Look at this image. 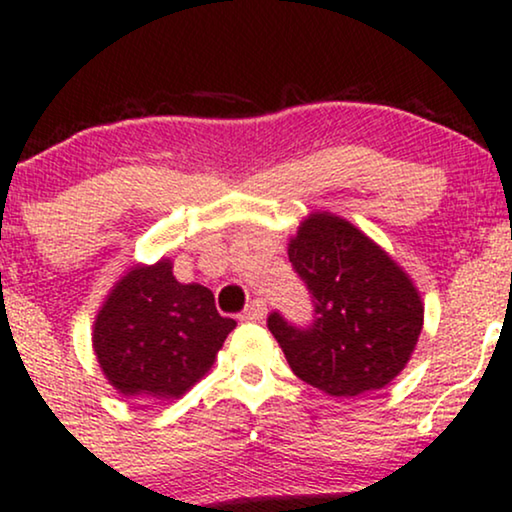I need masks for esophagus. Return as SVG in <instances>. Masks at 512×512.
<instances>
[{
	"label": "esophagus",
	"instance_id": "obj_1",
	"mask_svg": "<svg viewBox=\"0 0 512 512\" xmlns=\"http://www.w3.org/2000/svg\"><path fill=\"white\" fill-rule=\"evenodd\" d=\"M264 315H267V303L260 301V298H255V301H250L248 308L240 313V320L260 322V320H264Z\"/></svg>",
	"mask_w": 512,
	"mask_h": 512
}]
</instances>
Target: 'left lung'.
Here are the masks:
<instances>
[{"label":"left lung","instance_id":"obj_1","mask_svg":"<svg viewBox=\"0 0 512 512\" xmlns=\"http://www.w3.org/2000/svg\"><path fill=\"white\" fill-rule=\"evenodd\" d=\"M289 260L313 298V322L267 317L293 373L332 397L380 390L402 373L424 327L414 281L354 223L315 211L289 240Z\"/></svg>","mask_w":512,"mask_h":512}]
</instances>
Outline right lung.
I'll use <instances>...</instances> for the list:
<instances>
[{
	"mask_svg": "<svg viewBox=\"0 0 512 512\" xmlns=\"http://www.w3.org/2000/svg\"><path fill=\"white\" fill-rule=\"evenodd\" d=\"M233 327L214 293L180 284L163 257L137 264L113 286L93 322V351L120 395L170 402L209 373Z\"/></svg>",
	"mask_w": 512,
	"mask_h": 512,
	"instance_id": "right-lung-1",
	"label": "right lung"
}]
</instances>
